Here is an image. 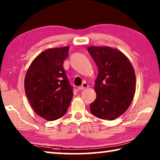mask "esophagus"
<instances>
[{
    "mask_svg": "<svg viewBox=\"0 0 160 160\" xmlns=\"http://www.w3.org/2000/svg\"><path fill=\"white\" fill-rule=\"evenodd\" d=\"M88 88V85L86 82H84V83H83V84L82 85V86H80V87L78 88V89H79V90H81V91H82V90H84V89H86Z\"/></svg>",
    "mask_w": 160,
    "mask_h": 160,
    "instance_id": "obj_1",
    "label": "esophagus"
}]
</instances>
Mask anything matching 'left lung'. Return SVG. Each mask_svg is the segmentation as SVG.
Segmentation results:
<instances>
[{
	"label": "left lung",
	"mask_w": 160,
	"mask_h": 160,
	"mask_svg": "<svg viewBox=\"0 0 160 160\" xmlns=\"http://www.w3.org/2000/svg\"><path fill=\"white\" fill-rule=\"evenodd\" d=\"M88 51L98 68L94 86L96 98L90 105L91 113L102 119H115L133 101L135 71L128 58L115 48L91 46Z\"/></svg>",
	"instance_id": "obj_1"
}]
</instances>
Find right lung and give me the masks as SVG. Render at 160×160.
I'll list each match as a JSON object with an SVG mask.
<instances>
[{"label": "right lung", "instance_id": "right-lung-1", "mask_svg": "<svg viewBox=\"0 0 160 160\" xmlns=\"http://www.w3.org/2000/svg\"><path fill=\"white\" fill-rule=\"evenodd\" d=\"M69 46L53 48L41 52L28 69L24 90L33 111L48 121L62 117L73 97L63 68Z\"/></svg>", "mask_w": 160, "mask_h": 160}]
</instances>
